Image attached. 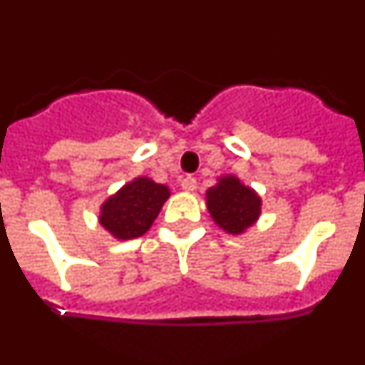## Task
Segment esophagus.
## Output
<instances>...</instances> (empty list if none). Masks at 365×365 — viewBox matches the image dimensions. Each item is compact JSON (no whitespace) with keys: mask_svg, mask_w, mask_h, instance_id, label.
<instances>
[{"mask_svg":"<svg viewBox=\"0 0 365 365\" xmlns=\"http://www.w3.org/2000/svg\"><path fill=\"white\" fill-rule=\"evenodd\" d=\"M180 186H182V190H185V192H193V190L197 188V180H195V177L186 175L185 179L180 180Z\"/></svg>","mask_w":365,"mask_h":365,"instance_id":"34e87169","label":"esophagus"}]
</instances>
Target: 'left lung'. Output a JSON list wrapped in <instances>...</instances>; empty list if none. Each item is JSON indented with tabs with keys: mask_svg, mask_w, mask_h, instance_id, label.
<instances>
[{
	"mask_svg": "<svg viewBox=\"0 0 365 365\" xmlns=\"http://www.w3.org/2000/svg\"><path fill=\"white\" fill-rule=\"evenodd\" d=\"M206 206L215 225L228 234L240 235L259 217L261 197L235 175H225L206 190Z\"/></svg>",
	"mask_w": 365,
	"mask_h": 365,
	"instance_id": "8db88e82",
	"label": "left lung"
}]
</instances>
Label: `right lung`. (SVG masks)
Returning <instances> with one entry per match:
<instances>
[{
	"instance_id": "add662e5",
	"label": "right lung",
	"mask_w": 365,
	"mask_h": 365,
	"mask_svg": "<svg viewBox=\"0 0 365 365\" xmlns=\"http://www.w3.org/2000/svg\"><path fill=\"white\" fill-rule=\"evenodd\" d=\"M170 197L168 186L137 177L100 206V225L117 240H135L150 230Z\"/></svg>"
}]
</instances>
